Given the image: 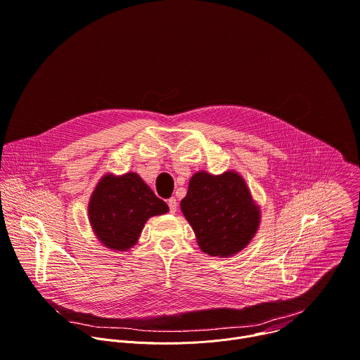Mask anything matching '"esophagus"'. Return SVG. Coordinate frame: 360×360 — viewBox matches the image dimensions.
<instances>
[{
    "mask_svg": "<svg viewBox=\"0 0 360 360\" xmlns=\"http://www.w3.org/2000/svg\"><path fill=\"white\" fill-rule=\"evenodd\" d=\"M167 205H169V208H170V212H176L177 211V200L174 198V197H172V198H169L167 200Z\"/></svg>",
    "mask_w": 360,
    "mask_h": 360,
    "instance_id": "obj_1",
    "label": "esophagus"
}]
</instances>
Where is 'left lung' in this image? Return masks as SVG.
I'll return each mask as SVG.
<instances>
[{"instance_id": "8db88e82", "label": "left lung", "mask_w": 360, "mask_h": 360, "mask_svg": "<svg viewBox=\"0 0 360 360\" xmlns=\"http://www.w3.org/2000/svg\"><path fill=\"white\" fill-rule=\"evenodd\" d=\"M180 207L200 248L212 257L241 251L259 224V211L247 184L234 172L221 176L195 173Z\"/></svg>"}]
</instances>
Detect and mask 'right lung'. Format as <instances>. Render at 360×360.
Here are the masks:
<instances>
[{"label":"right lung","instance_id":"1","mask_svg":"<svg viewBox=\"0 0 360 360\" xmlns=\"http://www.w3.org/2000/svg\"><path fill=\"white\" fill-rule=\"evenodd\" d=\"M169 211L136 173L105 176L89 201V219L98 238L106 247L124 251L136 244L143 226L153 215Z\"/></svg>","mask_w":360,"mask_h":360}]
</instances>
